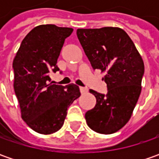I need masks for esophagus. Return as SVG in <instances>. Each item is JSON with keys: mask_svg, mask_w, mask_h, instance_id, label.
<instances>
[{"mask_svg": "<svg viewBox=\"0 0 159 159\" xmlns=\"http://www.w3.org/2000/svg\"><path fill=\"white\" fill-rule=\"evenodd\" d=\"M80 93L81 94H86V93H88V89H86V88H82V87H80Z\"/></svg>", "mask_w": 159, "mask_h": 159, "instance_id": "esophagus-1", "label": "esophagus"}]
</instances>
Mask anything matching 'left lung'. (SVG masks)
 Returning <instances> with one entry per match:
<instances>
[{
	"instance_id": "1",
	"label": "left lung",
	"mask_w": 159,
	"mask_h": 159,
	"mask_svg": "<svg viewBox=\"0 0 159 159\" xmlns=\"http://www.w3.org/2000/svg\"><path fill=\"white\" fill-rule=\"evenodd\" d=\"M77 36L94 70L105 73L106 95L90 89L95 106L85 118L96 133L111 134L129 121L142 91L144 63L128 34L119 27L78 29Z\"/></svg>"
}]
</instances>
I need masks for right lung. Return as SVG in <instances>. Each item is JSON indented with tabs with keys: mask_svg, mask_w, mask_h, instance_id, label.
I'll list each match as a JSON object with an SVG mask.
<instances>
[{
	"mask_svg": "<svg viewBox=\"0 0 159 159\" xmlns=\"http://www.w3.org/2000/svg\"><path fill=\"white\" fill-rule=\"evenodd\" d=\"M72 28L40 25L25 37L13 60L14 90L21 117L34 131L50 134L58 131L67 109L80 96L79 87L50 83L49 72L57 71V58Z\"/></svg>",
	"mask_w": 159,
	"mask_h": 159,
	"instance_id": "add662e5",
	"label": "right lung"
}]
</instances>
